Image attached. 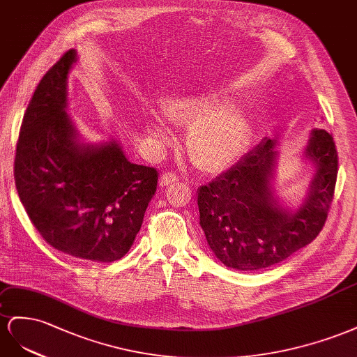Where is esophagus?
Listing matches in <instances>:
<instances>
[{"label": "esophagus", "instance_id": "esophagus-1", "mask_svg": "<svg viewBox=\"0 0 357 357\" xmlns=\"http://www.w3.org/2000/svg\"><path fill=\"white\" fill-rule=\"evenodd\" d=\"M176 181H178V176L175 175V173L167 172V173H162V175H161V178L158 181V185L160 187H169V185L173 184V182H176Z\"/></svg>", "mask_w": 357, "mask_h": 357}]
</instances>
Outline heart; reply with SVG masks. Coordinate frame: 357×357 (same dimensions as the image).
<instances>
[{"mask_svg":"<svg viewBox=\"0 0 357 357\" xmlns=\"http://www.w3.org/2000/svg\"><path fill=\"white\" fill-rule=\"evenodd\" d=\"M230 96L222 89L178 97L151 112L146 118V135L151 145L162 149L172 142L167 121L175 126H190L187 151L195 165L208 173H218L231 166L241 155L247 139L245 112L236 105H226Z\"/></svg>","mask_w":357,"mask_h":357,"instance_id":"1","label":"heart"}]
</instances>
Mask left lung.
<instances>
[{"label":"left lung","mask_w":357,"mask_h":357,"mask_svg":"<svg viewBox=\"0 0 357 357\" xmlns=\"http://www.w3.org/2000/svg\"><path fill=\"white\" fill-rule=\"evenodd\" d=\"M277 140L264 137L235 166L197 190L200 226L224 266L259 271L291 256L319 235L328 218L338 173V154L326 130H311L302 151L314 166L305 197L296 206L275 195Z\"/></svg>","instance_id":"1"}]
</instances>
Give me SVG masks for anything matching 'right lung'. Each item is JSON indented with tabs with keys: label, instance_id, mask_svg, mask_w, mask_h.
Listing matches in <instances>:
<instances>
[{
	"label": "right lung",
	"instance_id": "add662e5",
	"mask_svg": "<svg viewBox=\"0 0 357 357\" xmlns=\"http://www.w3.org/2000/svg\"><path fill=\"white\" fill-rule=\"evenodd\" d=\"M70 49L40 80L16 149L20 202L43 239L71 257H124L157 190L154 167L128 161L121 142H88L68 115Z\"/></svg>",
	"mask_w": 357,
	"mask_h": 357
}]
</instances>
